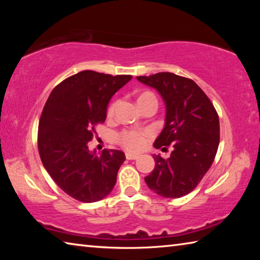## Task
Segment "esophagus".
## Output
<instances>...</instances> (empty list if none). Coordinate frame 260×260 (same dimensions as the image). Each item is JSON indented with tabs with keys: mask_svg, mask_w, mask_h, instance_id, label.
I'll list each match as a JSON object with an SVG mask.
<instances>
[{
	"mask_svg": "<svg viewBox=\"0 0 260 260\" xmlns=\"http://www.w3.org/2000/svg\"><path fill=\"white\" fill-rule=\"evenodd\" d=\"M138 157H139L138 155H133V153H129V152L126 153L127 159H136V158H138Z\"/></svg>",
	"mask_w": 260,
	"mask_h": 260,
	"instance_id": "obj_1",
	"label": "esophagus"
}]
</instances>
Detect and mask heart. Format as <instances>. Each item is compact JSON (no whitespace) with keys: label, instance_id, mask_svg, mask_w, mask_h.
Masks as SVG:
<instances>
[{"label":"heart","instance_id":"heart-1","mask_svg":"<svg viewBox=\"0 0 260 260\" xmlns=\"http://www.w3.org/2000/svg\"><path fill=\"white\" fill-rule=\"evenodd\" d=\"M136 103H138V107L143 110L147 108L153 107L157 109L158 101L156 95L150 90H142L139 91L138 95H136ZM117 108V102H113L109 107L108 110V116L112 117L114 111H116ZM149 138L148 132H138V131H125L118 136V141L124 146L126 149L132 151H138L140 149H142L144 144H146L147 140Z\"/></svg>","mask_w":260,"mask_h":260}]
</instances>
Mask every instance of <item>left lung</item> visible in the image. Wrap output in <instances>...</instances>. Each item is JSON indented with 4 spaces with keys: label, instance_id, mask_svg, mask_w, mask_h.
Returning <instances> with one entry per match:
<instances>
[{
    "label": "left lung",
    "instance_id": "left-lung-1",
    "mask_svg": "<svg viewBox=\"0 0 260 260\" xmlns=\"http://www.w3.org/2000/svg\"><path fill=\"white\" fill-rule=\"evenodd\" d=\"M136 79L156 89L165 103L164 128L153 147H173L167 159L152 155L155 169L144 180L157 195L179 199L191 192L212 165L220 140L218 113L191 79L170 72Z\"/></svg>",
    "mask_w": 260,
    "mask_h": 260
}]
</instances>
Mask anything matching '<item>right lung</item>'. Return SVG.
Instances as JSON below:
<instances>
[{
	"instance_id": "right-lung-1",
	"label": "right lung",
	"mask_w": 260,
	"mask_h": 260,
	"mask_svg": "<svg viewBox=\"0 0 260 260\" xmlns=\"http://www.w3.org/2000/svg\"><path fill=\"white\" fill-rule=\"evenodd\" d=\"M131 79L81 71L56 86L43 108L38 133L42 164L61 190L83 203L112 191L126 159L124 152L113 149L98 155L87 143L96 125L107 119L110 100Z\"/></svg>"
}]
</instances>
